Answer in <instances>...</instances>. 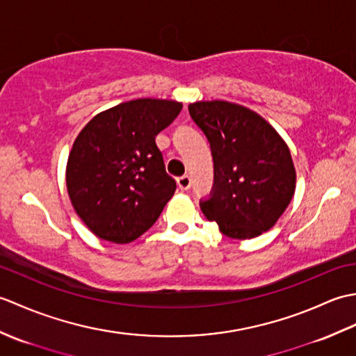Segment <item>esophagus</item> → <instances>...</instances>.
Segmentation results:
<instances>
[{
	"mask_svg": "<svg viewBox=\"0 0 356 356\" xmlns=\"http://www.w3.org/2000/svg\"><path fill=\"white\" fill-rule=\"evenodd\" d=\"M177 185L182 191H188L191 188V177L190 176H182L177 179Z\"/></svg>",
	"mask_w": 356,
	"mask_h": 356,
	"instance_id": "34e87169",
	"label": "esophagus"
}]
</instances>
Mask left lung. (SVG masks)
Listing matches in <instances>:
<instances>
[{
	"label": "left lung",
	"instance_id": "left-lung-1",
	"mask_svg": "<svg viewBox=\"0 0 356 356\" xmlns=\"http://www.w3.org/2000/svg\"><path fill=\"white\" fill-rule=\"evenodd\" d=\"M214 161V185L202 213L231 238L270 229L295 191L291 151L274 127L246 107L226 101L190 104Z\"/></svg>",
	"mask_w": 356,
	"mask_h": 356
}]
</instances>
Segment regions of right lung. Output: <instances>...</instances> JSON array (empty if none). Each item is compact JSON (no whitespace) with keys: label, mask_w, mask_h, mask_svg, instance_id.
<instances>
[{"label":"right lung","mask_w":356,"mask_h":356,"mask_svg":"<svg viewBox=\"0 0 356 356\" xmlns=\"http://www.w3.org/2000/svg\"><path fill=\"white\" fill-rule=\"evenodd\" d=\"M182 110L165 99H134L96 115L69 154L65 182L72 205L90 231L130 243L148 231L176 191L156 136Z\"/></svg>","instance_id":"right-lung-1"}]
</instances>
